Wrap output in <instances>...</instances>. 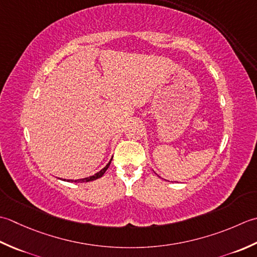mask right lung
Segmentation results:
<instances>
[{"label": "right lung", "instance_id": "1", "mask_svg": "<svg viewBox=\"0 0 257 257\" xmlns=\"http://www.w3.org/2000/svg\"><path fill=\"white\" fill-rule=\"evenodd\" d=\"M112 161V160H111ZM109 164H111V162H109V163L104 167L103 170H101L99 171L98 173H96V174H94V175H92V176H90V177H86V179H82V180H75L74 182H76V183H83V182H90V181H94V180H96V179H99V177H102L103 175H104V173L106 172V170L108 169V166H109ZM73 182V181H72Z\"/></svg>", "mask_w": 257, "mask_h": 257}]
</instances>
